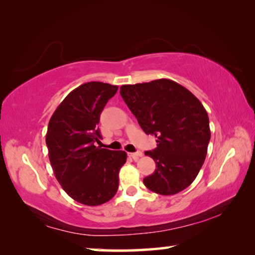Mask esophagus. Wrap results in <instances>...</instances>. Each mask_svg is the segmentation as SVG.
<instances>
[{"instance_id": "34e87169", "label": "esophagus", "mask_w": 255, "mask_h": 255, "mask_svg": "<svg viewBox=\"0 0 255 255\" xmlns=\"http://www.w3.org/2000/svg\"><path fill=\"white\" fill-rule=\"evenodd\" d=\"M129 156H131L133 159H138L139 157L143 156V153L139 152V150H137L135 153H129Z\"/></svg>"}]
</instances>
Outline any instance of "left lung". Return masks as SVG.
I'll return each instance as SVG.
<instances>
[{
    "label": "left lung",
    "mask_w": 255,
    "mask_h": 255,
    "mask_svg": "<svg viewBox=\"0 0 255 255\" xmlns=\"http://www.w3.org/2000/svg\"><path fill=\"white\" fill-rule=\"evenodd\" d=\"M120 96L141 129L157 138V147L145 152L156 163L144 184L158 195H175L197 178L210 140L209 118L193 94L174 81L120 86Z\"/></svg>",
    "instance_id": "8db88e82"
}]
</instances>
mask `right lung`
I'll return each mask as SVG.
<instances>
[{
  "label": "right lung",
  "mask_w": 255,
  "mask_h": 255,
  "mask_svg": "<svg viewBox=\"0 0 255 255\" xmlns=\"http://www.w3.org/2000/svg\"><path fill=\"white\" fill-rule=\"evenodd\" d=\"M118 86L88 82L68 94L51 116L46 135L56 179L75 201L99 206L114 198L119 170L127 159L124 150L94 145L100 141V115Z\"/></svg>",
  "instance_id": "obj_1"
}]
</instances>
